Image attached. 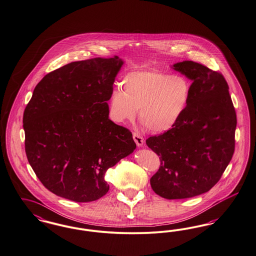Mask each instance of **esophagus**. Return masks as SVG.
<instances>
[{
	"label": "esophagus",
	"instance_id": "esophagus-1",
	"mask_svg": "<svg viewBox=\"0 0 256 256\" xmlns=\"http://www.w3.org/2000/svg\"><path fill=\"white\" fill-rule=\"evenodd\" d=\"M133 140L137 144V146H142L144 143L143 137L139 133L133 132Z\"/></svg>",
	"mask_w": 256,
	"mask_h": 256
}]
</instances>
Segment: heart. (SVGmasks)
<instances>
[{
  "label": "heart",
  "instance_id": "obj_1",
  "mask_svg": "<svg viewBox=\"0 0 256 256\" xmlns=\"http://www.w3.org/2000/svg\"><path fill=\"white\" fill-rule=\"evenodd\" d=\"M112 94L108 113L116 123L139 121L154 133L172 130L184 116L192 98V82L183 75L160 70L132 72Z\"/></svg>",
  "mask_w": 256,
  "mask_h": 256
}]
</instances>
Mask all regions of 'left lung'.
I'll return each instance as SVG.
<instances>
[{
	"label": "left lung",
	"mask_w": 256,
	"mask_h": 256,
	"mask_svg": "<svg viewBox=\"0 0 256 256\" xmlns=\"http://www.w3.org/2000/svg\"><path fill=\"white\" fill-rule=\"evenodd\" d=\"M192 81V98L172 130L150 136L146 146L160 156L150 178L156 194L184 199L208 192L234 152L236 113L224 76L192 61L172 66Z\"/></svg>",
	"instance_id": "obj_1"
}]
</instances>
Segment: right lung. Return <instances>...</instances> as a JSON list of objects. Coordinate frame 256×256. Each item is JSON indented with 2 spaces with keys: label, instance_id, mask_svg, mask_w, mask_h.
Instances as JSON below:
<instances>
[{
  "label": "right lung",
  "instance_id": "obj_1",
  "mask_svg": "<svg viewBox=\"0 0 256 256\" xmlns=\"http://www.w3.org/2000/svg\"><path fill=\"white\" fill-rule=\"evenodd\" d=\"M119 57L72 62L46 74L24 112V146L52 194L74 202L106 194V170L136 148L132 132L108 118Z\"/></svg>",
  "mask_w": 256,
  "mask_h": 256
}]
</instances>
